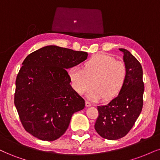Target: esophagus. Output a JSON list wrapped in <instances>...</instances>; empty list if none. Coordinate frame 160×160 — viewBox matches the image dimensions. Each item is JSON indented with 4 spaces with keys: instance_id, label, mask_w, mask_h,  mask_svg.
<instances>
[{
    "instance_id": "34e87169",
    "label": "esophagus",
    "mask_w": 160,
    "mask_h": 160,
    "mask_svg": "<svg viewBox=\"0 0 160 160\" xmlns=\"http://www.w3.org/2000/svg\"><path fill=\"white\" fill-rule=\"evenodd\" d=\"M85 105H86V107H90V106L92 105L91 104V103H90V102H89L88 101H86L85 102Z\"/></svg>"
}]
</instances>
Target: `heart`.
Returning a JSON list of instances; mask_svg holds the SVG:
<instances>
[{
	"instance_id": "obj_1",
	"label": "heart",
	"mask_w": 160,
	"mask_h": 160,
	"mask_svg": "<svg viewBox=\"0 0 160 160\" xmlns=\"http://www.w3.org/2000/svg\"><path fill=\"white\" fill-rule=\"evenodd\" d=\"M127 74L125 63L104 53L92 56L84 63L83 69L74 66L68 70L71 85L79 95L88 90L89 78L94 77L92 81L93 87L87 93V97L92 101L116 97L125 85Z\"/></svg>"
}]
</instances>
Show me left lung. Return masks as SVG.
Listing matches in <instances>:
<instances>
[{"mask_svg": "<svg viewBox=\"0 0 160 160\" xmlns=\"http://www.w3.org/2000/svg\"><path fill=\"white\" fill-rule=\"evenodd\" d=\"M123 62L127 68L125 85L118 96L104 105L98 106L96 132L104 139L115 140L125 137L139 117L143 106L142 68L139 61L125 49Z\"/></svg>", "mask_w": 160, "mask_h": 160, "instance_id": "left-lung-1", "label": "left lung"}]
</instances>
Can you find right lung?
<instances>
[{
	"mask_svg": "<svg viewBox=\"0 0 160 160\" xmlns=\"http://www.w3.org/2000/svg\"><path fill=\"white\" fill-rule=\"evenodd\" d=\"M88 56L50 45L24 59L15 82L14 103L23 128L33 137L56 140L67 131L72 114L84 109L85 102L71 87L67 70Z\"/></svg>",
	"mask_w": 160,
	"mask_h": 160,
	"instance_id": "obj_1",
	"label": "right lung"
}]
</instances>
